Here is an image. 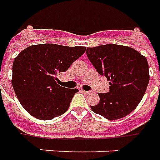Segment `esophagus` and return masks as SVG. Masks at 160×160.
I'll list each match as a JSON object with an SVG mask.
<instances>
[{
  "instance_id": "34e87169",
  "label": "esophagus",
  "mask_w": 160,
  "mask_h": 160,
  "mask_svg": "<svg viewBox=\"0 0 160 160\" xmlns=\"http://www.w3.org/2000/svg\"><path fill=\"white\" fill-rule=\"evenodd\" d=\"M82 92L83 93V94H85V95H89V94H91L90 91H85V90H82Z\"/></svg>"
}]
</instances>
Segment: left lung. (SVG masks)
I'll use <instances>...</instances> for the list:
<instances>
[{
	"instance_id": "1",
	"label": "left lung",
	"mask_w": 160,
	"mask_h": 160,
	"mask_svg": "<svg viewBox=\"0 0 160 160\" xmlns=\"http://www.w3.org/2000/svg\"><path fill=\"white\" fill-rule=\"evenodd\" d=\"M86 54L96 71L109 81V92L99 93L100 102L90 106L108 120L130 114L140 103L149 82L147 58L131 47L108 44L88 47Z\"/></svg>"
}]
</instances>
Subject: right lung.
Wrapping results in <instances>:
<instances>
[{
	"label": "right lung",
	"mask_w": 160,
	"mask_h": 160,
	"mask_svg": "<svg viewBox=\"0 0 160 160\" xmlns=\"http://www.w3.org/2000/svg\"><path fill=\"white\" fill-rule=\"evenodd\" d=\"M84 46L41 44L14 58L12 85L22 107L33 117L48 121L64 114L78 89L61 87L57 76L85 52Z\"/></svg>",
	"instance_id": "1"
}]
</instances>
